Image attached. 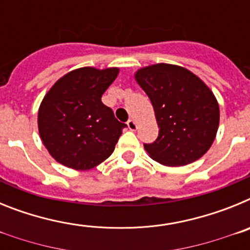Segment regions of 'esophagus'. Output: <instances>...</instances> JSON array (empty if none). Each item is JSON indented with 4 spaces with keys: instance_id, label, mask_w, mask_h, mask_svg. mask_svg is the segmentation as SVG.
<instances>
[{
    "instance_id": "1",
    "label": "esophagus",
    "mask_w": 250,
    "mask_h": 250,
    "mask_svg": "<svg viewBox=\"0 0 250 250\" xmlns=\"http://www.w3.org/2000/svg\"><path fill=\"white\" fill-rule=\"evenodd\" d=\"M126 125H127V127L131 130V131H135V130L138 129V123H136L135 120H132V119H130V120L127 121Z\"/></svg>"
}]
</instances>
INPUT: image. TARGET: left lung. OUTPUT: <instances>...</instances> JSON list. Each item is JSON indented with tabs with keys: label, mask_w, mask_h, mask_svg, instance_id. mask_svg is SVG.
<instances>
[{
	"label": "left lung",
	"mask_w": 250,
	"mask_h": 250,
	"mask_svg": "<svg viewBox=\"0 0 250 250\" xmlns=\"http://www.w3.org/2000/svg\"><path fill=\"white\" fill-rule=\"evenodd\" d=\"M135 81L149 96L159 136L144 147L165 167H184L202 158L215 140L219 104L209 86L183 66L155 63L139 68Z\"/></svg>",
	"instance_id": "8db88e82"
}]
</instances>
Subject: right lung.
I'll use <instances>...</instances> for the list:
<instances>
[{
  "instance_id": "1",
  "label": "right lung",
  "mask_w": 250,
  "mask_h": 250,
  "mask_svg": "<svg viewBox=\"0 0 250 250\" xmlns=\"http://www.w3.org/2000/svg\"><path fill=\"white\" fill-rule=\"evenodd\" d=\"M120 68L80 67L52 85L37 115L40 138L63 167L90 170L109 158L126 125L115 119L101 96Z\"/></svg>"
}]
</instances>
